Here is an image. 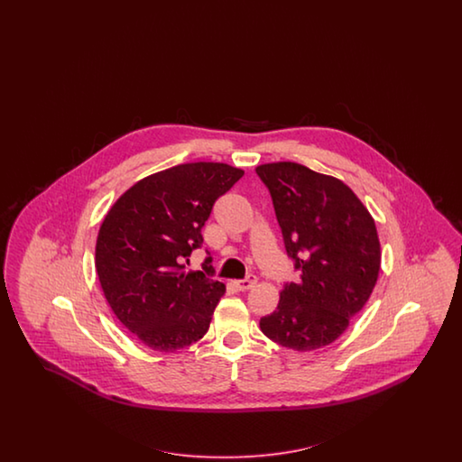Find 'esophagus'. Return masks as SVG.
Here are the masks:
<instances>
[{
    "label": "esophagus",
    "mask_w": 462,
    "mask_h": 462,
    "mask_svg": "<svg viewBox=\"0 0 462 462\" xmlns=\"http://www.w3.org/2000/svg\"><path fill=\"white\" fill-rule=\"evenodd\" d=\"M255 282H257V278H255L254 274H249L245 280L234 281V284H236V288H237L238 291H247V290H251Z\"/></svg>",
    "instance_id": "34e87169"
}]
</instances>
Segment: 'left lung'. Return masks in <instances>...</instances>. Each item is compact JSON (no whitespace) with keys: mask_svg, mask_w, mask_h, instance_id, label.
<instances>
[{"mask_svg":"<svg viewBox=\"0 0 462 462\" xmlns=\"http://www.w3.org/2000/svg\"><path fill=\"white\" fill-rule=\"evenodd\" d=\"M266 184L284 247L300 271L284 284L276 311L259 327L288 349H320L342 336L378 281L374 218L347 184L296 162L255 168Z\"/></svg>","mask_w":462,"mask_h":462,"instance_id":"obj_1","label":"left lung"}]
</instances>
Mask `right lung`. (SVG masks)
<instances>
[{
    "label": "right lung",
    "instance_id": "add662e5",
    "mask_svg": "<svg viewBox=\"0 0 462 462\" xmlns=\"http://www.w3.org/2000/svg\"><path fill=\"white\" fill-rule=\"evenodd\" d=\"M242 176L224 162L180 164L135 182L106 213L95 252L99 284L116 319L149 349L174 352L208 332L225 284L186 273L182 261L201 247L217 198Z\"/></svg>",
    "mask_w": 462,
    "mask_h": 462
}]
</instances>
